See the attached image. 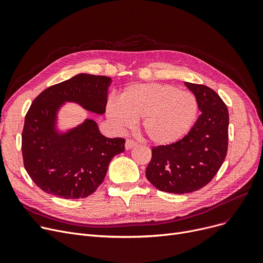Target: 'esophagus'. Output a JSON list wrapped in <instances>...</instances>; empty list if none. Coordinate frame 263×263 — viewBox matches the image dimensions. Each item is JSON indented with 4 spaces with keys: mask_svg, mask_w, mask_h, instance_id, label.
Wrapping results in <instances>:
<instances>
[{
    "mask_svg": "<svg viewBox=\"0 0 263 263\" xmlns=\"http://www.w3.org/2000/svg\"><path fill=\"white\" fill-rule=\"evenodd\" d=\"M134 146H136V142H134V141H132V140H127V141H126V144H124V147H126L127 150L133 148Z\"/></svg>",
    "mask_w": 263,
    "mask_h": 263,
    "instance_id": "1",
    "label": "esophagus"
}]
</instances>
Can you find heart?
<instances>
[{
  "mask_svg": "<svg viewBox=\"0 0 263 263\" xmlns=\"http://www.w3.org/2000/svg\"><path fill=\"white\" fill-rule=\"evenodd\" d=\"M198 112L196 97L163 83H146L123 90L118 103L106 106L113 127L123 130L141 120V131L156 145H170L192 128Z\"/></svg>",
  "mask_w": 263,
  "mask_h": 263,
  "instance_id": "obj_1",
  "label": "heart"
}]
</instances>
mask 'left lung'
I'll return each instance as SVG.
<instances>
[{
  "label": "left lung",
  "mask_w": 263,
  "mask_h": 263,
  "mask_svg": "<svg viewBox=\"0 0 263 263\" xmlns=\"http://www.w3.org/2000/svg\"><path fill=\"white\" fill-rule=\"evenodd\" d=\"M184 84L195 95L201 114L182 140L153 147L146 168L151 184L174 194H186L208 184L222 166L228 148L226 104L208 86Z\"/></svg>",
  "instance_id": "8db88e82"
}]
</instances>
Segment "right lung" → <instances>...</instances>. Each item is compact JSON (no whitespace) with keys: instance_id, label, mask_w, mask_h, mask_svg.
<instances>
[{"instance_id":"add662e5","label":"right lung","mask_w":263,"mask_h":263,"mask_svg":"<svg viewBox=\"0 0 263 263\" xmlns=\"http://www.w3.org/2000/svg\"><path fill=\"white\" fill-rule=\"evenodd\" d=\"M110 83L108 77L80 73L45 89L27 110L22 132L24 168L48 194L65 199L89 196L103 182L109 162L124 151L126 141L105 137L90 118L65 132L58 129L65 102L104 114Z\"/></svg>"}]
</instances>
